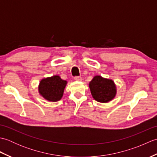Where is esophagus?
Here are the masks:
<instances>
[{"label": "esophagus", "instance_id": "obj_1", "mask_svg": "<svg viewBox=\"0 0 157 157\" xmlns=\"http://www.w3.org/2000/svg\"><path fill=\"white\" fill-rule=\"evenodd\" d=\"M74 79H75V80H76V81H79V82H80V81H82V78H81V77H79V76H78V77H75V78H74Z\"/></svg>", "mask_w": 157, "mask_h": 157}]
</instances>
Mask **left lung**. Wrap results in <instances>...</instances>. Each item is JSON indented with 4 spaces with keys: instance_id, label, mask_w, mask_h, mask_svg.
Masks as SVG:
<instances>
[{
    "instance_id": "left-lung-1",
    "label": "left lung",
    "mask_w": 157,
    "mask_h": 157,
    "mask_svg": "<svg viewBox=\"0 0 157 157\" xmlns=\"http://www.w3.org/2000/svg\"><path fill=\"white\" fill-rule=\"evenodd\" d=\"M91 94L95 101L102 103L111 101L115 97L117 87L111 79L102 78L101 75L94 76L89 83Z\"/></svg>"
}]
</instances>
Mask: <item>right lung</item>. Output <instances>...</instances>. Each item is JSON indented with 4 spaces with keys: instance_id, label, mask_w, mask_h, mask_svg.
<instances>
[{
    "instance_id": "obj_1",
    "label": "right lung",
    "mask_w": 157,
    "mask_h": 157,
    "mask_svg": "<svg viewBox=\"0 0 157 157\" xmlns=\"http://www.w3.org/2000/svg\"><path fill=\"white\" fill-rule=\"evenodd\" d=\"M67 82L59 75H53L41 79L38 85V92L43 98L50 102L61 100Z\"/></svg>"
}]
</instances>
